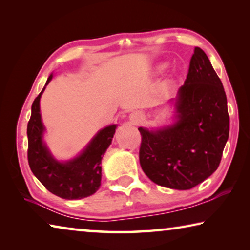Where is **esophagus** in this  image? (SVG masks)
<instances>
[{
	"label": "esophagus",
	"mask_w": 250,
	"mask_h": 250,
	"mask_svg": "<svg viewBox=\"0 0 250 250\" xmlns=\"http://www.w3.org/2000/svg\"><path fill=\"white\" fill-rule=\"evenodd\" d=\"M129 119H130V121L132 122L133 125H139V124H141V122L143 121V115L141 112H139V111H134V112H132L130 115V117H129Z\"/></svg>",
	"instance_id": "esophagus-1"
}]
</instances>
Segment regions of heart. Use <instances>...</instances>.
Returning <instances> with one entry per match:
<instances>
[{
  "label": "heart",
  "instance_id": "heart-1",
  "mask_svg": "<svg viewBox=\"0 0 250 250\" xmlns=\"http://www.w3.org/2000/svg\"><path fill=\"white\" fill-rule=\"evenodd\" d=\"M164 68H166V65H160V66H159V70H160V71L163 70Z\"/></svg>",
  "mask_w": 250,
  "mask_h": 250
}]
</instances>
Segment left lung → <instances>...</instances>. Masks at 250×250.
Listing matches in <instances>:
<instances>
[{
  "mask_svg": "<svg viewBox=\"0 0 250 250\" xmlns=\"http://www.w3.org/2000/svg\"><path fill=\"white\" fill-rule=\"evenodd\" d=\"M175 107L177 121L173 125L155 131L139 128V159L155 184L189 189L217 170L229 134L225 90L200 47L194 49Z\"/></svg>",
  "mask_w": 250,
  "mask_h": 250,
  "instance_id": "8db88e82",
  "label": "left lung"
}]
</instances>
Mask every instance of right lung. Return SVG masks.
I'll return each instance as SVG.
<instances>
[{
    "label": "right lung",
    "instance_id": "add662e5",
    "mask_svg": "<svg viewBox=\"0 0 250 250\" xmlns=\"http://www.w3.org/2000/svg\"><path fill=\"white\" fill-rule=\"evenodd\" d=\"M52 78L53 75H50L45 87ZM45 87L34 100L27 125L29 167L41 183L56 196L65 200H80L90 196L100 188L101 159L111 145L117 125H112L100 130L77 158L58 162L43 141L45 128L42 122L40 100Z\"/></svg>",
    "mask_w": 250,
    "mask_h": 250
}]
</instances>
